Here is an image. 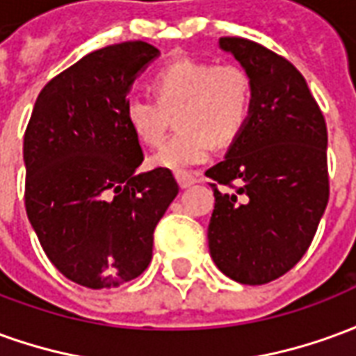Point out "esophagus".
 <instances>
[{
	"label": "esophagus",
	"instance_id": "obj_1",
	"mask_svg": "<svg viewBox=\"0 0 356 356\" xmlns=\"http://www.w3.org/2000/svg\"><path fill=\"white\" fill-rule=\"evenodd\" d=\"M175 177H177V183L181 188H188V186H193L196 183V177H194L193 173H186V171H181Z\"/></svg>",
	"mask_w": 356,
	"mask_h": 356
}]
</instances>
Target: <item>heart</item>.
<instances>
[{"mask_svg": "<svg viewBox=\"0 0 356 356\" xmlns=\"http://www.w3.org/2000/svg\"><path fill=\"white\" fill-rule=\"evenodd\" d=\"M154 97H131L125 102V122L147 147H160L177 112L181 131L170 139L152 163L175 173L204 163L213 145H231L244 131L254 83L238 65H213L198 58H179L162 66L152 78Z\"/></svg>", "mask_w": 356, "mask_h": 356, "instance_id": "obj_1", "label": "heart"}]
</instances>
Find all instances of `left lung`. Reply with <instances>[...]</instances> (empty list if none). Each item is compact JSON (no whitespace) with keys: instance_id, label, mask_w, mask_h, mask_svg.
Listing matches in <instances>:
<instances>
[{"instance_id":"8db88e82","label":"left lung","mask_w":356,"mask_h":356,"mask_svg":"<svg viewBox=\"0 0 356 356\" xmlns=\"http://www.w3.org/2000/svg\"><path fill=\"white\" fill-rule=\"evenodd\" d=\"M219 47L250 74L254 104L223 162L206 171L216 196L209 254L223 275L257 286L286 275L313 242L330 196L328 131L290 60L244 38H221Z\"/></svg>"}]
</instances>
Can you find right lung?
Returning <instances> with one entry per match:
<instances>
[{"instance_id": "obj_1", "label": "right lung", "mask_w": 356, "mask_h": 356, "mask_svg": "<svg viewBox=\"0 0 356 356\" xmlns=\"http://www.w3.org/2000/svg\"><path fill=\"white\" fill-rule=\"evenodd\" d=\"M158 55L147 42L89 53L42 89L24 133L28 219L49 261L91 290L148 267L156 225L179 193L170 170L137 171L145 156L124 114Z\"/></svg>"}]
</instances>
